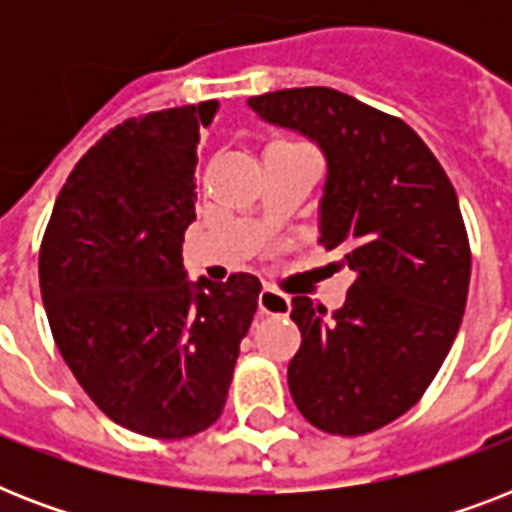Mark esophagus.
Instances as JSON below:
<instances>
[{
  "instance_id": "34e87169",
  "label": "esophagus",
  "mask_w": 512,
  "mask_h": 512,
  "mask_svg": "<svg viewBox=\"0 0 512 512\" xmlns=\"http://www.w3.org/2000/svg\"><path fill=\"white\" fill-rule=\"evenodd\" d=\"M257 308H260V313H265V316H287L292 305H289V297L281 295L279 289L265 287L263 292H260V297H257Z\"/></svg>"
}]
</instances>
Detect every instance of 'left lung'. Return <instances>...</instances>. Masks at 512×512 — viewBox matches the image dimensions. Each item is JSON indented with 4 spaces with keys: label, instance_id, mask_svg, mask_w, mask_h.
<instances>
[{
    "label": "left lung",
    "instance_id": "1",
    "mask_svg": "<svg viewBox=\"0 0 512 512\" xmlns=\"http://www.w3.org/2000/svg\"><path fill=\"white\" fill-rule=\"evenodd\" d=\"M249 108L327 156L321 244L356 279L332 316L292 297L303 345L287 380L313 428L364 436L420 401L460 332L470 284L460 201L409 124L345 92L295 87Z\"/></svg>",
    "mask_w": 512,
    "mask_h": 512
}]
</instances>
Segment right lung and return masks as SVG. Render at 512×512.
<instances>
[{
	"label": "right lung",
	"mask_w": 512,
	"mask_h": 512,
	"mask_svg": "<svg viewBox=\"0 0 512 512\" xmlns=\"http://www.w3.org/2000/svg\"><path fill=\"white\" fill-rule=\"evenodd\" d=\"M217 100L127 119L79 159L39 249L60 356L116 425L188 438L223 414L260 281L185 279L199 130Z\"/></svg>",
	"instance_id": "right-lung-1"
}]
</instances>
